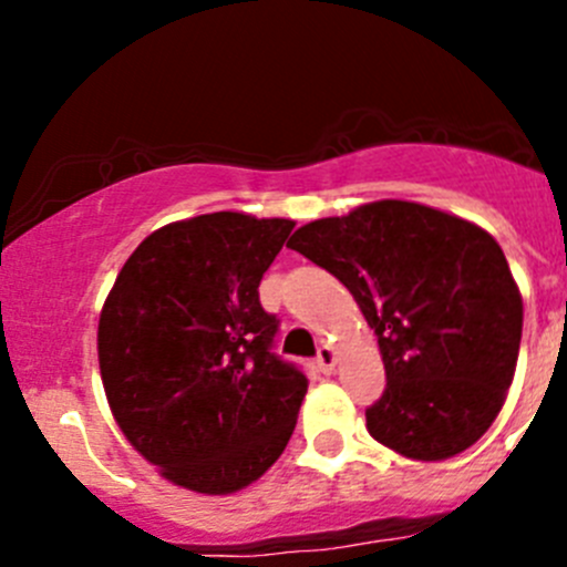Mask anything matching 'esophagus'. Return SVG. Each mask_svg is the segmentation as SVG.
<instances>
[{
    "label": "esophagus",
    "instance_id": "1",
    "mask_svg": "<svg viewBox=\"0 0 567 567\" xmlns=\"http://www.w3.org/2000/svg\"><path fill=\"white\" fill-rule=\"evenodd\" d=\"M334 362H337V353L331 346H320L318 348V357H316V364L323 373H329V370H334Z\"/></svg>",
    "mask_w": 567,
    "mask_h": 567
}]
</instances>
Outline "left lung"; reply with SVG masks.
<instances>
[{
  "label": "left lung",
  "mask_w": 567,
  "mask_h": 567,
  "mask_svg": "<svg viewBox=\"0 0 567 567\" xmlns=\"http://www.w3.org/2000/svg\"><path fill=\"white\" fill-rule=\"evenodd\" d=\"M334 274L379 337L386 390L375 442L414 461L472 447L502 411L524 305L505 251L472 221L405 199L310 221L288 241Z\"/></svg>",
  "instance_id": "obj_1"
}]
</instances>
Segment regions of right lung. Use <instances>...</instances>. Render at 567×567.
Returning <instances> with one entry per match:
<instances>
[{
    "label": "right lung",
    "mask_w": 567,
    "mask_h": 567,
    "mask_svg": "<svg viewBox=\"0 0 567 567\" xmlns=\"http://www.w3.org/2000/svg\"><path fill=\"white\" fill-rule=\"evenodd\" d=\"M290 219L203 214L151 233L120 268L99 320L109 409L169 483L233 494L288 447L307 375L271 351L260 279Z\"/></svg>",
    "instance_id": "right-lung-1"
}]
</instances>
